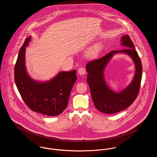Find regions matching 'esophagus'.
<instances>
[{"label": "esophagus", "instance_id": "34e87169", "mask_svg": "<svg viewBox=\"0 0 157 157\" xmlns=\"http://www.w3.org/2000/svg\"><path fill=\"white\" fill-rule=\"evenodd\" d=\"M78 72L80 75H83L86 74V70L84 67H80L78 69Z\"/></svg>", "mask_w": 157, "mask_h": 157}]
</instances>
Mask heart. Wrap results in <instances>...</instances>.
Listing matches in <instances>:
<instances>
[{"label":"heart","mask_w":157,"mask_h":157,"mask_svg":"<svg viewBox=\"0 0 157 157\" xmlns=\"http://www.w3.org/2000/svg\"><path fill=\"white\" fill-rule=\"evenodd\" d=\"M99 49H100V45H96L93 46L87 52V56L90 58L94 57L98 54Z\"/></svg>","instance_id":"heart-1"}]
</instances>
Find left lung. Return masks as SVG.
I'll return each instance as SVG.
<instances>
[{"label": "left lung", "instance_id": "obj_1", "mask_svg": "<svg viewBox=\"0 0 157 157\" xmlns=\"http://www.w3.org/2000/svg\"><path fill=\"white\" fill-rule=\"evenodd\" d=\"M121 45L126 49L112 51L104 57L87 63V82L95 108L100 112L111 114L120 112L129 107L136 99L142 78V65L134 45L126 34L121 38ZM117 53L129 55L135 63V76L132 82L120 92L112 90L107 85L104 75L105 67L113 56Z\"/></svg>", "mask_w": 157, "mask_h": 157}]
</instances>
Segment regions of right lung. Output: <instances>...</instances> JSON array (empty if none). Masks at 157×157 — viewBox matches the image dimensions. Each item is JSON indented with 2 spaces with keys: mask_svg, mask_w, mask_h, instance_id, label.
Here are the masks:
<instances>
[{
  "mask_svg": "<svg viewBox=\"0 0 157 157\" xmlns=\"http://www.w3.org/2000/svg\"><path fill=\"white\" fill-rule=\"evenodd\" d=\"M31 36L25 40L19 50L14 68V80L25 104L33 111L48 116H56L67 108L74 84L76 71L59 72L49 80L39 82L33 79L25 66L26 47Z\"/></svg>",
  "mask_w": 157,
  "mask_h": 157,
  "instance_id": "obj_1",
  "label": "right lung"
}]
</instances>
